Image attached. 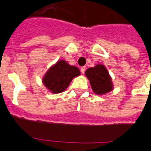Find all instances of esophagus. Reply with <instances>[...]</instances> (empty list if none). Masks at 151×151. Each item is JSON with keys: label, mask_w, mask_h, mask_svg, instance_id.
Segmentation results:
<instances>
[{"label": "esophagus", "mask_w": 151, "mask_h": 151, "mask_svg": "<svg viewBox=\"0 0 151 151\" xmlns=\"http://www.w3.org/2000/svg\"><path fill=\"white\" fill-rule=\"evenodd\" d=\"M85 66H83V67L81 68V73H82V74H84V73H85Z\"/></svg>", "instance_id": "34e87169"}]
</instances>
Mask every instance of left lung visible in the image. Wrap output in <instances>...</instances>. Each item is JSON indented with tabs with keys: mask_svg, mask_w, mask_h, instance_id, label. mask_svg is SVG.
I'll return each instance as SVG.
<instances>
[{
	"mask_svg": "<svg viewBox=\"0 0 151 151\" xmlns=\"http://www.w3.org/2000/svg\"><path fill=\"white\" fill-rule=\"evenodd\" d=\"M92 90L96 94H104L113 90V83L107 69L101 64L91 67L85 71Z\"/></svg>",
	"mask_w": 151,
	"mask_h": 151,
	"instance_id": "obj_1",
	"label": "left lung"
}]
</instances>
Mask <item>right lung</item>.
<instances>
[{
    "label": "right lung",
    "instance_id": "obj_1",
    "mask_svg": "<svg viewBox=\"0 0 151 151\" xmlns=\"http://www.w3.org/2000/svg\"><path fill=\"white\" fill-rule=\"evenodd\" d=\"M80 75L79 69L65 60L58 61L50 68L42 78L44 85L52 93H60L67 88L74 77Z\"/></svg>",
    "mask_w": 151,
    "mask_h": 151
}]
</instances>
